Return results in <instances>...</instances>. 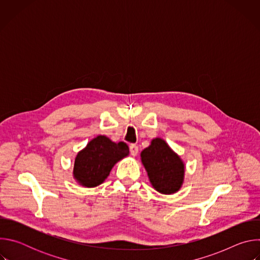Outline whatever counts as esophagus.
<instances>
[{
  "label": "esophagus",
  "mask_w": 260,
  "mask_h": 260,
  "mask_svg": "<svg viewBox=\"0 0 260 260\" xmlns=\"http://www.w3.org/2000/svg\"><path fill=\"white\" fill-rule=\"evenodd\" d=\"M129 149H131V154L133 156H136L138 154V152H139V148H138V146L136 144H131Z\"/></svg>",
  "instance_id": "1"
}]
</instances>
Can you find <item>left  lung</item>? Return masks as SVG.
<instances>
[{
	"mask_svg": "<svg viewBox=\"0 0 260 260\" xmlns=\"http://www.w3.org/2000/svg\"><path fill=\"white\" fill-rule=\"evenodd\" d=\"M141 159L155 190L172 194L180 189L184 164L162 139L152 140L151 145L142 151Z\"/></svg>",
	"mask_w": 260,
	"mask_h": 260,
	"instance_id": "8db88e82",
	"label": "left lung"
}]
</instances>
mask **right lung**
Here are the masks:
<instances>
[{"label": "right lung", "instance_id": "1", "mask_svg": "<svg viewBox=\"0 0 260 260\" xmlns=\"http://www.w3.org/2000/svg\"><path fill=\"white\" fill-rule=\"evenodd\" d=\"M128 153V146L124 142L114 143L105 136H99L77 154L74 178L85 187L98 186L109 176L114 165Z\"/></svg>", "mask_w": 260, "mask_h": 260}]
</instances>
